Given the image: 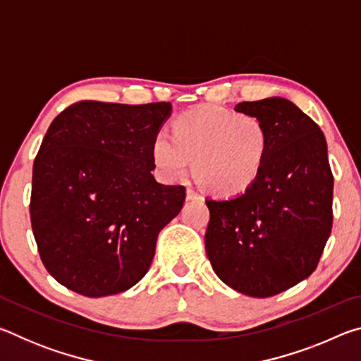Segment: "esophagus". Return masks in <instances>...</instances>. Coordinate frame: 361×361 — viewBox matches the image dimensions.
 <instances>
[{"instance_id":"34e87169","label":"esophagus","mask_w":361,"mask_h":361,"mask_svg":"<svg viewBox=\"0 0 361 361\" xmlns=\"http://www.w3.org/2000/svg\"><path fill=\"white\" fill-rule=\"evenodd\" d=\"M186 197H188L189 200H199V199H202V195H200L197 191H195V189H192V188H188V191H186Z\"/></svg>"}]
</instances>
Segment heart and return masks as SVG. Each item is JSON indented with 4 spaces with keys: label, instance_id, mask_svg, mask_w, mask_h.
<instances>
[{
    "label": "heart",
    "instance_id": "heart-1",
    "mask_svg": "<svg viewBox=\"0 0 361 361\" xmlns=\"http://www.w3.org/2000/svg\"><path fill=\"white\" fill-rule=\"evenodd\" d=\"M271 149L267 124L259 116L202 105L176 116L172 137L157 133L151 156L164 178L181 180L194 170L210 191L240 194L258 178Z\"/></svg>",
    "mask_w": 361,
    "mask_h": 361
}]
</instances>
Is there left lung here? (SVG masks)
Listing matches in <instances>:
<instances>
[{"instance_id": "1", "label": "left lung", "mask_w": 361, "mask_h": 361, "mask_svg": "<svg viewBox=\"0 0 361 361\" xmlns=\"http://www.w3.org/2000/svg\"><path fill=\"white\" fill-rule=\"evenodd\" d=\"M235 111L266 122L271 149L245 192L207 199L205 250L226 285L269 298L307 279L333 228V173L320 127L295 103L272 97L242 102Z\"/></svg>"}]
</instances>
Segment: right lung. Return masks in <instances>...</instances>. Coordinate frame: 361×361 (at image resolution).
I'll list each match as a JSON object with an SVG mask.
<instances>
[{
    "label": "right lung",
    "mask_w": 361,
    "mask_h": 361,
    "mask_svg": "<svg viewBox=\"0 0 361 361\" xmlns=\"http://www.w3.org/2000/svg\"><path fill=\"white\" fill-rule=\"evenodd\" d=\"M170 103L94 100L65 108L35 157L30 218L41 261L66 288L118 295L145 277L161 229L178 215L185 186L151 170L152 140Z\"/></svg>",
    "instance_id": "1"
}]
</instances>
